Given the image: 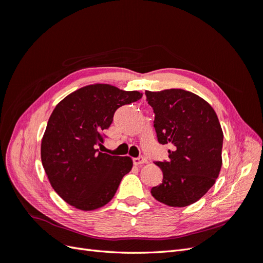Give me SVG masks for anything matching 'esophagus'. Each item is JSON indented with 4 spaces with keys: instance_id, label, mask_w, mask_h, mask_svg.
<instances>
[{
    "instance_id": "obj_1",
    "label": "esophagus",
    "mask_w": 263,
    "mask_h": 263,
    "mask_svg": "<svg viewBox=\"0 0 263 263\" xmlns=\"http://www.w3.org/2000/svg\"><path fill=\"white\" fill-rule=\"evenodd\" d=\"M133 162L135 165H140V164H144L147 162V159L145 157H138V158H134L133 159Z\"/></svg>"
}]
</instances>
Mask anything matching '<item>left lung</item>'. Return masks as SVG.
<instances>
[{"label": "left lung", "instance_id": "8db88e82", "mask_svg": "<svg viewBox=\"0 0 263 263\" xmlns=\"http://www.w3.org/2000/svg\"><path fill=\"white\" fill-rule=\"evenodd\" d=\"M145 94L154 108L158 141L172 146L169 160L156 162L163 179L151 189V195L172 208H184L208 193L218 178L224 139L218 117L192 92L170 89Z\"/></svg>", "mask_w": 263, "mask_h": 263}]
</instances>
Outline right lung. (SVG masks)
Wrapping results in <instances>:
<instances>
[{"label": "right lung", "mask_w": 263, "mask_h": 263, "mask_svg": "<svg viewBox=\"0 0 263 263\" xmlns=\"http://www.w3.org/2000/svg\"><path fill=\"white\" fill-rule=\"evenodd\" d=\"M141 97L138 91L97 83L69 94L54 107L42 139L41 156L50 184L63 201L78 210L93 211L114 197L133 160L100 153L98 145L115 110Z\"/></svg>", "instance_id": "1"}]
</instances>
